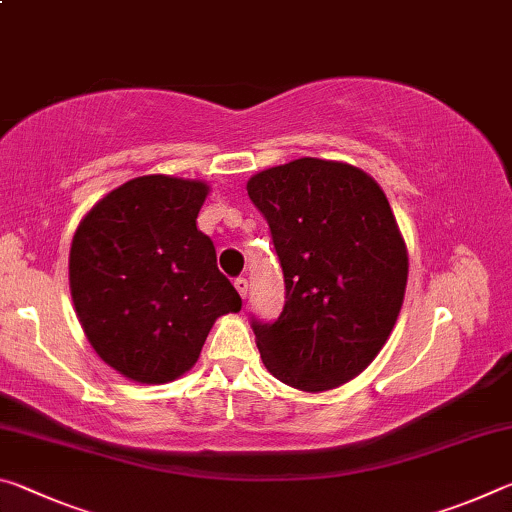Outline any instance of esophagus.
I'll return each mask as SVG.
<instances>
[{
	"mask_svg": "<svg viewBox=\"0 0 512 512\" xmlns=\"http://www.w3.org/2000/svg\"><path fill=\"white\" fill-rule=\"evenodd\" d=\"M235 289L239 291L241 298H246V293H248V280H246V277H237V280H235Z\"/></svg>",
	"mask_w": 512,
	"mask_h": 512,
	"instance_id": "34e87169",
	"label": "esophagus"
}]
</instances>
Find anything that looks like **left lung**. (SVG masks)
I'll return each instance as SVG.
<instances>
[{
  "label": "left lung",
  "mask_w": 512,
  "mask_h": 512,
  "mask_svg": "<svg viewBox=\"0 0 512 512\" xmlns=\"http://www.w3.org/2000/svg\"><path fill=\"white\" fill-rule=\"evenodd\" d=\"M287 300L273 325L253 320L266 370L323 393L361 375L400 316L409 253L377 180L348 162L300 158L250 176Z\"/></svg>",
  "instance_id": "8db88e82"
}]
</instances>
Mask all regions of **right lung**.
<instances>
[{"label": "right lung", "instance_id": "obj_1", "mask_svg": "<svg viewBox=\"0 0 512 512\" xmlns=\"http://www.w3.org/2000/svg\"><path fill=\"white\" fill-rule=\"evenodd\" d=\"M205 180L153 173L112 189L74 232L69 291L94 352L121 377L167 384L201 357L239 293L196 228Z\"/></svg>", "mask_w": 512, "mask_h": 512}]
</instances>
